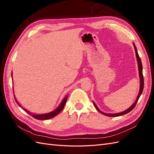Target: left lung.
I'll use <instances>...</instances> for the list:
<instances>
[{"label":"left lung","instance_id":"left-lung-1","mask_svg":"<svg viewBox=\"0 0 154 154\" xmlns=\"http://www.w3.org/2000/svg\"><path fill=\"white\" fill-rule=\"evenodd\" d=\"M134 49H135V51H136V57H137V63H138V67H139V77H140V88H139V94L137 97V99L136 100V101L134 102V103L130 107L129 109H128L127 110H126L122 112H120V113H117V114H106L103 112H101L98 108H97V106H96V105L94 103V102H93V103H94L96 109L98 110L100 112H101V114H103L105 116H110V117H117V116H122L124 114H126L128 113L129 112H130L131 110H132L134 109V108L135 106H136L137 103V101L139 98V97H140L141 94H142L143 91V88H144V78H143V66H142V63H141V60L140 57H139V56L138 54L137 53V51L136 49V45L134 44Z\"/></svg>","mask_w":154,"mask_h":154}]
</instances>
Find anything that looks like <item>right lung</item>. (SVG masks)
I'll return each instance as SVG.
<instances>
[{
    "mask_svg": "<svg viewBox=\"0 0 154 154\" xmlns=\"http://www.w3.org/2000/svg\"><path fill=\"white\" fill-rule=\"evenodd\" d=\"M11 76H12V74H11ZM14 97H15V96H14ZM17 103H18V102L17 101L16 99H15ZM67 97L66 96L65 98L63 99V100L62 101L61 104L60 105V106L58 107V108L54 110V111L51 112H49V113H48V114H32L31 112H30L29 111L27 110L26 109H23V110H24L26 112L27 114H29L30 116H31L32 117H33L34 118L36 119H39V120H45V119H51L53 117H54V116H56L57 115H58L60 112H61L62 110V109H63V107L65 106V105H66V101H67ZM20 106V105H19Z\"/></svg>",
    "mask_w": 154,
    "mask_h": 154,
    "instance_id": "add662e5",
    "label": "right lung"
}]
</instances>
